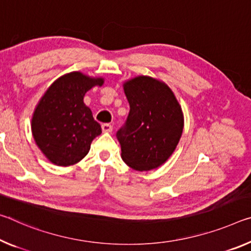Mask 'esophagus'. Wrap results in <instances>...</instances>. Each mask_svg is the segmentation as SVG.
I'll return each instance as SVG.
<instances>
[{
  "instance_id": "obj_1",
  "label": "esophagus",
  "mask_w": 251,
  "mask_h": 251,
  "mask_svg": "<svg viewBox=\"0 0 251 251\" xmlns=\"http://www.w3.org/2000/svg\"><path fill=\"white\" fill-rule=\"evenodd\" d=\"M101 130L104 133H110L111 130H113V126L110 124H102L101 125Z\"/></svg>"
}]
</instances>
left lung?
I'll use <instances>...</instances> for the list:
<instances>
[{"label": "left lung", "mask_w": 251, "mask_h": 251, "mask_svg": "<svg viewBox=\"0 0 251 251\" xmlns=\"http://www.w3.org/2000/svg\"><path fill=\"white\" fill-rule=\"evenodd\" d=\"M124 91L130 109L116 134L123 161L136 171L156 169L168 161L181 138V106L166 83L147 75L126 81Z\"/></svg>", "instance_id": "8db88e82"}]
</instances>
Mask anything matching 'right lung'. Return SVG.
<instances>
[{
    "instance_id": "1",
    "label": "right lung",
    "mask_w": 251,
    "mask_h": 251,
    "mask_svg": "<svg viewBox=\"0 0 251 251\" xmlns=\"http://www.w3.org/2000/svg\"><path fill=\"white\" fill-rule=\"evenodd\" d=\"M104 79L73 71L58 78L40 99L31 128L35 144L51 163L74 165L88 154L101 127L93 117L83 96Z\"/></svg>"
}]
</instances>
